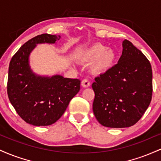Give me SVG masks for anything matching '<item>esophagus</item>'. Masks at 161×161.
I'll return each mask as SVG.
<instances>
[{
	"label": "esophagus",
	"instance_id": "34e87169",
	"mask_svg": "<svg viewBox=\"0 0 161 161\" xmlns=\"http://www.w3.org/2000/svg\"><path fill=\"white\" fill-rule=\"evenodd\" d=\"M81 85H82V86L84 87V88H88V87L90 86V82L88 79H83V80L82 81Z\"/></svg>",
	"mask_w": 161,
	"mask_h": 161
}]
</instances>
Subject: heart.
<instances>
[{
    "label": "heart",
    "mask_w": 161,
    "mask_h": 161,
    "mask_svg": "<svg viewBox=\"0 0 161 161\" xmlns=\"http://www.w3.org/2000/svg\"><path fill=\"white\" fill-rule=\"evenodd\" d=\"M78 57L84 63H93L92 68L97 73H104L115 65L117 54L114 49L108 48L102 44L96 43L82 51Z\"/></svg>",
    "instance_id": "obj_1"
}]
</instances>
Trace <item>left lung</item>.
Wrapping results in <instances>:
<instances>
[{"mask_svg":"<svg viewBox=\"0 0 161 161\" xmlns=\"http://www.w3.org/2000/svg\"><path fill=\"white\" fill-rule=\"evenodd\" d=\"M93 112L101 125L125 128L136 124L145 114L152 97L150 62L128 40L117 64L96 77Z\"/></svg>","mask_w":161,"mask_h":161,"instance_id":"1","label":"left lung"}]
</instances>
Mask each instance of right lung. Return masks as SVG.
I'll return each mask as SVG.
<instances>
[{
  "label": "right lung",
  "mask_w": 161,
  "mask_h": 161,
  "mask_svg": "<svg viewBox=\"0 0 161 161\" xmlns=\"http://www.w3.org/2000/svg\"><path fill=\"white\" fill-rule=\"evenodd\" d=\"M60 36L42 34L28 41L11 59L7 94L11 104L24 121L41 126L57 122L80 90V80L61 75H40L29 64L30 53L38 44H55Z\"/></svg>",
  "instance_id": "obj_1"
}]
</instances>
